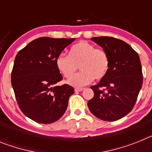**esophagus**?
<instances>
[{"mask_svg": "<svg viewBox=\"0 0 152 152\" xmlns=\"http://www.w3.org/2000/svg\"><path fill=\"white\" fill-rule=\"evenodd\" d=\"M84 89V88H75V91H76V92H80V91H82Z\"/></svg>", "mask_w": 152, "mask_h": 152, "instance_id": "1", "label": "esophagus"}]
</instances>
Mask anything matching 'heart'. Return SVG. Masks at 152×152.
Masks as SVG:
<instances>
[{
    "label": "heart",
    "instance_id": "obj_1",
    "mask_svg": "<svg viewBox=\"0 0 152 152\" xmlns=\"http://www.w3.org/2000/svg\"><path fill=\"white\" fill-rule=\"evenodd\" d=\"M58 70L66 78H70L79 66L82 72L70 79L68 83L80 87L91 83L94 78L105 77L110 68V58L105 50L96 49L88 42L80 41L71 47L69 56L61 54L56 61Z\"/></svg>",
    "mask_w": 152,
    "mask_h": 152
}]
</instances>
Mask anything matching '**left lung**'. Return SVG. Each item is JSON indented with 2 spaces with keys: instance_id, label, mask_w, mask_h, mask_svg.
Masks as SVG:
<instances>
[{
  "instance_id": "8db88e82",
  "label": "left lung",
  "mask_w": 152,
  "mask_h": 152,
  "mask_svg": "<svg viewBox=\"0 0 152 152\" xmlns=\"http://www.w3.org/2000/svg\"><path fill=\"white\" fill-rule=\"evenodd\" d=\"M110 58L105 77L91 86L94 96L88 103L93 115L104 121H116L132 110L142 86L139 56L129 44L113 37H93ZM105 88V91L102 88Z\"/></svg>"
}]
</instances>
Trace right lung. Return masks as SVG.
Listing matches in <instances>:
<instances>
[{
    "instance_id": "obj_1",
    "label": "right lung",
    "mask_w": 152,
    "mask_h": 152,
    "mask_svg": "<svg viewBox=\"0 0 152 152\" xmlns=\"http://www.w3.org/2000/svg\"><path fill=\"white\" fill-rule=\"evenodd\" d=\"M75 39L41 37L17 53L11 84L19 107L33 121L52 123L66 111L68 99L75 91L68 84L56 86L62 80L56 61Z\"/></svg>"
}]
</instances>
